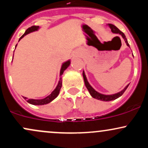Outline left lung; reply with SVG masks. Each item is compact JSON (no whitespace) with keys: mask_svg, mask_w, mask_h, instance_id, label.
<instances>
[{"mask_svg":"<svg viewBox=\"0 0 148 148\" xmlns=\"http://www.w3.org/2000/svg\"><path fill=\"white\" fill-rule=\"evenodd\" d=\"M108 25L110 27V28L111 29L112 33H115V34H119V35H121V36L123 37V38L125 40V43L127 44V46H128L129 47H130L128 42H127L126 37H125V34H124L123 32L120 31V30H119L116 26H115L114 25L111 24V23H108ZM83 76H84L85 85H86L88 90L89 91L90 95L93 98H95V99H97L98 100H101V101H112V100H115V99H118V98L120 97V96L123 95V93L125 92V90H127V88H128L129 85H130V84L127 85V86L125 88H124L123 90L119 92H118V93H115V94H113V95H103V94H101V93L98 92H97L94 89V88L92 87L90 85L89 83H88L87 78H86V74H85L84 71L83 72Z\"/></svg>","mask_w":148,"mask_h":148,"instance_id":"obj_1","label":"left lung"}]
</instances>
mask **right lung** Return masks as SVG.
<instances>
[{
  "label": "right lung",
  "mask_w": 148,
  "mask_h": 148,
  "mask_svg": "<svg viewBox=\"0 0 148 148\" xmlns=\"http://www.w3.org/2000/svg\"><path fill=\"white\" fill-rule=\"evenodd\" d=\"M39 28H40V27L36 26V25H33V26H31L30 28H28V29L25 30V33L23 34V35H22L21 37H20L18 41H20V40H21V39L23 38L25 35H28V34H29L30 33H32V32L37 31ZM16 46H17V45H16ZM70 62H71L70 60H67V61H66V62H64V63H62V67H61V69H60V80H59V81H58V84L56 88H55V90H54L53 91L49 96H47V97L44 98V99H27L28 98L25 97H23V98H24L25 99H27V101H28V103H30V104H33V105H45V104H47V103H50L51 101H52L54 99H56V98L58 97V95H59V92H60V88H61V87H62V78H61V76H62V74H63L64 71L69 67V64H70Z\"/></svg>",
  "instance_id": "1"
}]
</instances>
